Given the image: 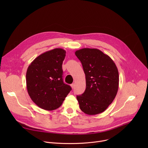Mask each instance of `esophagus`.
Listing matches in <instances>:
<instances>
[{
	"label": "esophagus",
	"instance_id": "obj_1",
	"mask_svg": "<svg viewBox=\"0 0 148 148\" xmlns=\"http://www.w3.org/2000/svg\"><path fill=\"white\" fill-rule=\"evenodd\" d=\"M71 88H74V84H71Z\"/></svg>",
	"mask_w": 148,
	"mask_h": 148
}]
</instances>
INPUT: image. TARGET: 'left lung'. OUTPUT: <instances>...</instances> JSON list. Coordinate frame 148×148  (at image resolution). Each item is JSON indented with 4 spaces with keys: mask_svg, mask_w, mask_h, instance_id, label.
Returning <instances> with one entry per match:
<instances>
[{
    "mask_svg": "<svg viewBox=\"0 0 148 148\" xmlns=\"http://www.w3.org/2000/svg\"><path fill=\"white\" fill-rule=\"evenodd\" d=\"M86 74V88L77 96L81 110L90 115L107 110L116 95L119 73L110 56L97 49L84 48L75 52Z\"/></svg>",
    "mask_w": 148,
    "mask_h": 148,
    "instance_id": "1",
    "label": "left lung"
}]
</instances>
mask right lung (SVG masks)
Segmentation results:
<instances>
[{
    "label": "right lung",
    "instance_id": "add662e5",
    "mask_svg": "<svg viewBox=\"0 0 148 148\" xmlns=\"http://www.w3.org/2000/svg\"><path fill=\"white\" fill-rule=\"evenodd\" d=\"M66 51L57 48L36 57L28 67L26 86L32 100L42 109L59 108L71 90L62 80V64Z\"/></svg>",
    "mask_w": 148,
    "mask_h": 148
}]
</instances>
